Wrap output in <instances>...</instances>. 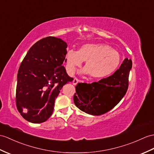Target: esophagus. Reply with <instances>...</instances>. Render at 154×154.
Listing matches in <instances>:
<instances>
[{
	"label": "esophagus",
	"mask_w": 154,
	"mask_h": 154,
	"mask_svg": "<svg viewBox=\"0 0 154 154\" xmlns=\"http://www.w3.org/2000/svg\"><path fill=\"white\" fill-rule=\"evenodd\" d=\"M79 80L78 79L75 78L74 79H73V84L74 85H76L79 83Z\"/></svg>",
	"instance_id": "1"
}]
</instances>
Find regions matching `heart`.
<instances>
[{
	"label": "heart",
	"instance_id": "1",
	"mask_svg": "<svg viewBox=\"0 0 154 154\" xmlns=\"http://www.w3.org/2000/svg\"><path fill=\"white\" fill-rule=\"evenodd\" d=\"M85 61V67L81 73L89 75L94 79H102L112 75L121 62V56L110 46L102 43H89L75 51L69 50L66 54L67 71L75 73L77 67Z\"/></svg>",
	"mask_w": 154,
	"mask_h": 154
}]
</instances>
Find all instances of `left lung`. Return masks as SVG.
Segmentation results:
<instances>
[{
	"instance_id": "1",
	"label": "left lung",
	"mask_w": 154,
	"mask_h": 154,
	"mask_svg": "<svg viewBox=\"0 0 154 154\" xmlns=\"http://www.w3.org/2000/svg\"><path fill=\"white\" fill-rule=\"evenodd\" d=\"M132 60L125 58L112 75L91 84L78 83L73 101L77 108L93 116H100L113 109L126 94Z\"/></svg>"
}]
</instances>
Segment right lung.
<instances>
[{
	"mask_svg": "<svg viewBox=\"0 0 154 154\" xmlns=\"http://www.w3.org/2000/svg\"><path fill=\"white\" fill-rule=\"evenodd\" d=\"M67 47L61 38H43L31 46L21 63L16 103L21 116L31 123L47 120L63 86L73 80L62 66Z\"/></svg>",
	"mask_w": 154,
	"mask_h": 154,
	"instance_id": "add662e5",
	"label": "right lung"
}]
</instances>
